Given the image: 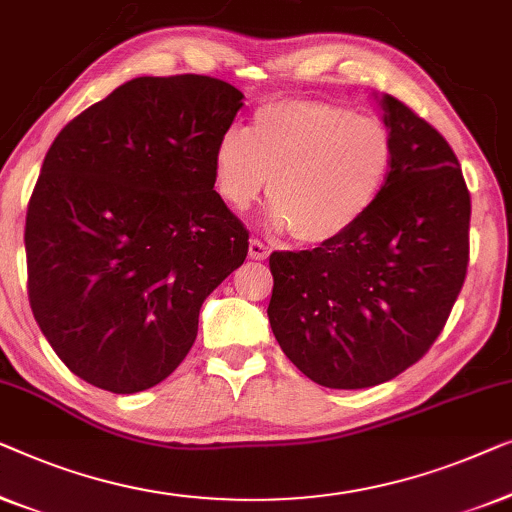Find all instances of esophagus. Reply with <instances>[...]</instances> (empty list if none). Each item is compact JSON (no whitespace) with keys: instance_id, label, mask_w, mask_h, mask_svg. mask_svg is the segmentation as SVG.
Segmentation results:
<instances>
[{"instance_id":"obj_1","label":"esophagus","mask_w":512,"mask_h":512,"mask_svg":"<svg viewBox=\"0 0 512 512\" xmlns=\"http://www.w3.org/2000/svg\"><path fill=\"white\" fill-rule=\"evenodd\" d=\"M250 257L259 259V262H262V259L269 257V248H266L259 239H253V241H250Z\"/></svg>"}]
</instances>
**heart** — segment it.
<instances>
[{
    "label": "heart",
    "mask_w": 512,
    "mask_h": 512,
    "mask_svg": "<svg viewBox=\"0 0 512 512\" xmlns=\"http://www.w3.org/2000/svg\"><path fill=\"white\" fill-rule=\"evenodd\" d=\"M392 162L394 139L383 120L315 99L259 106L250 132L227 127L213 155L218 192L234 211H248L269 190L273 225L308 246L357 227Z\"/></svg>",
    "instance_id": "obj_1"
}]
</instances>
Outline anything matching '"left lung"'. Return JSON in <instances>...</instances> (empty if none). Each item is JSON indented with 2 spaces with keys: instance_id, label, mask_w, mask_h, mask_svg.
Here are the masks:
<instances>
[{
  "instance_id": "left-lung-1",
  "label": "left lung",
  "mask_w": 512,
  "mask_h": 512,
  "mask_svg": "<svg viewBox=\"0 0 512 512\" xmlns=\"http://www.w3.org/2000/svg\"><path fill=\"white\" fill-rule=\"evenodd\" d=\"M394 139L390 178L364 220L313 250L269 257L273 336L331 390L397 378L424 357L462 292L471 194L450 143L392 95H376Z\"/></svg>"
}]
</instances>
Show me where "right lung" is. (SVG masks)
Instances as JSON below:
<instances>
[{
    "label": "right lung",
    "instance_id": "add662e5",
    "mask_svg": "<svg viewBox=\"0 0 512 512\" xmlns=\"http://www.w3.org/2000/svg\"><path fill=\"white\" fill-rule=\"evenodd\" d=\"M243 95L220 78L141 76L55 136L27 206V294L57 357L134 394L190 352L204 299L248 255L213 155Z\"/></svg>",
    "mask_w": 512,
    "mask_h": 512
}]
</instances>
